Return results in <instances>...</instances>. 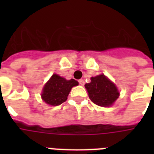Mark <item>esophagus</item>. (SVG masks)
<instances>
[{"instance_id":"obj_1","label":"esophagus","mask_w":154,"mask_h":154,"mask_svg":"<svg viewBox=\"0 0 154 154\" xmlns=\"http://www.w3.org/2000/svg\"><path fill=\"white\" fill-rule=\"evenodd\" d=\"M78 82H79V84L81 85H84V84H85L84 80H82V79L79 80V81H78Z\"/></svg>"}]
</instances>
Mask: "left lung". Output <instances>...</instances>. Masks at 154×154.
Segmentation results:
<instances>
[{"instance_id": "1", "label": "left lung", "mask_w": 154, "mask_h": 154, "mask_svg": "<svg viewBox=\"0 0 154 154\" xmlns=\"http://www.w3.org/2000/svg\"><path fill=\"white\" fill-rule=\"evenodd\" d=\"M85 86L89 99L99 106H110L119 97L117 87L104 74L91 77V82Z\"/></svg>"}]
</instances>
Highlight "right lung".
I'll use <instances>...</instances> for the list:
<instances>
[{"label": "right lung", "mask_w": 154, "mask_h": 154, "mask_svg": "<svg viewBox=\"0 0 154 154\" xmlns=\"http://www.w3.org/2000/svg\"><path fill=\"white\" fill-rule=\"evenodd\" d=\"M77 85L78 82L74 79L67 81L59 75L53 74L45 85L42 97L49 105H59L67 100L71 89Z\"/></svg>", "instance_id": "right-lung-1"}]
</instances>
